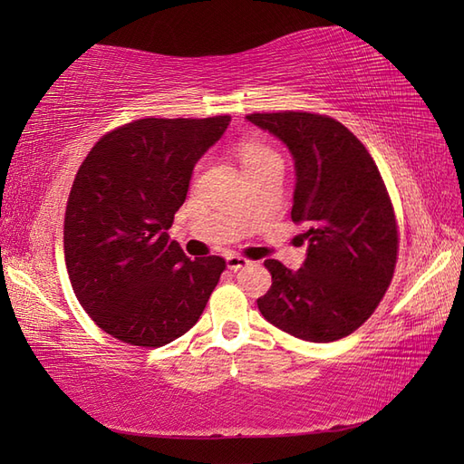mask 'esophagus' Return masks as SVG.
Masks as SVG:
<instances>
[{"label": "esophagus", "mask_w": 464, "mask_h": 464, "mask_svg": "<svg viewBox=\"0 0 464 464\" xmlns=\"http://www.w3.org/2000/svg\"><path fill=\"white\" fill-rule=\"evenodd\" d=\"M249 265V259L242 257V256H228L227 257V266L230 271H237V269H244V266Z\"/></svg>", "instance_id": "1"}]
</instances>
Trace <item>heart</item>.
I'll list each match as a JSON object with an SVG mask.
<instances>
[{
  "mask_svg": "<svg viewBox=\"0 0 464 464\" xmlns=\"http://www.w3.org/2000/svg\"><path fill=\"white\" fill-rule=\"evenodd\" d=\"M240 159L244 164V170H249V168H257L266 162H280L278 154L263 143L257 141H247L240 147Z\"/></svg>",
  "mask_w": 464,
  "mask_h": 464,
  "instance_id": "b5f03b06",
  "label": "heart"
}]
</instances>
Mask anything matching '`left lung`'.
<instances>
[{
	"mask_svg": "<svg viewBox=\"0 0 464 464\" xmlns=\"http://www.w3.org/2000/svg\"><path fill=\"white\" fill-rule=\"evenodd\" d=\"M246 118L288 147L296 168L292 220L307 228L298 271L265 261L273 285L259 312L302 341H339L375 312L395 273L399 232L382 174L356 135L329 116Z\"/></svg>",
	"mask_w": 464,
	"mask_h": 464,
	"instance_id": "obj_1",
	"label": "left lung"
}]
</instances>
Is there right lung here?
Returning a JSON list of instances; mask_svg holds the SVG:
<instances>
[{"label":"right lung","mask_w":464,"mask_h":464,"mask_svg":"<svg viewBox=\"0 0 464 464\" xmlns=\"http://www.w3.org/2000/svg\"><path fill=\"white\" fill-rule=\"evenodd\" d=\"M230 116L145 118L106 133L77 170L63 222L75 296L98 327L159 348L201 317L227 261H193L170 240L193 168Z\"/></svg>","instance_id":"right-lung-1"}]
</instances>
